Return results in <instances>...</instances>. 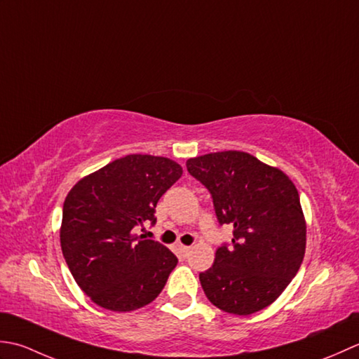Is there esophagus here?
<instances>
[{
  "label": "esophagus",
  "instance_id": "obj_1",
  "mask_svg": "<svg viewBox=\"0 0 359 359\" xmlns=\"http://www.w3.org/2000/svg\"><path fill=\"white\" fill-rule=\"evenodd\" d=\"M178 250L181 252L182 257H187V254L190 252V246H186V245H178Z\"/></svg>",
  "mask_w": 359,
  "mask_h": 359
}]
</instances>
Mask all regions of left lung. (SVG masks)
Instances as JSON below:
<instances>
[{"instance_id": "8db88e82", "label": "left lung", "mask_w": 359, "mask_h": 359, "mask_svg": "<svg viewBox=\"0 0 359 359\" xmlns=\"http://www.w3.org/2000/svg\"><path fill=\"white\" fill-rule=\"evenodd\" d=\"M187 172L209 190L217 220L233 226L208 271L204 294L218 309L248 316L273 304L301 268L306 226L296 186L250 153L189 159Z\"/></svg>"}]
</instances>
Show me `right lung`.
Segmentation results:
<instances>
[{"mask_svg": "<svg viewBox=\"0 0 359 359\" xmlns=\"http://www.w3.org/2000/svg\"><path fill=\"white\" fill-rule=\"evenodd\" d=\"M181 175L169 158L128 155L71 189L63 203V257L79 287L102 309H141L163 291L177 255L133 229L156 223L159 198Z\"/></svg>", "mask_w": 359, "mask_h": 359, "instance_id": "1", "label": "right lung"}]
</instances>
